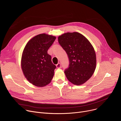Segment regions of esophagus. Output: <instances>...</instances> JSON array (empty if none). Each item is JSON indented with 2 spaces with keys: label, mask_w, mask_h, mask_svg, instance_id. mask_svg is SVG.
Returning a JSON list of instances; mask_svg holds the SVG:
<instances>
[{
  "label": "esophagus",
  "mask_w": 121,
  "mask_h": 121,
  "mask_svg": "<svg viewBox=\"0 0 121 121\" xmlns=\"http://www.w3.org/2000/svg\"><path fill=\"white\" fill-rule=\"evenodd\" d=\"M56 67H57V68H60L61 67V65L60 63H58L56 65Z\"/></svg>",
  "instance_id": "obj_1"
}]
</instances>
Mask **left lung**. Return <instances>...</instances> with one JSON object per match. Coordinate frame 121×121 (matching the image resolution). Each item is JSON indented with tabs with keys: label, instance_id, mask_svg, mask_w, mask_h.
Returning <instances> with one entry per match:
<instances>
[{
	"label": "left lung",
	"instance_id": "8db88e82",
	"mask_svg": "<svg viewBox=\"0 0 121 121\" xmlns=\"http://www.w3.org/2000/svg\"><path fill=\"white\" fill-rule=\"evenodd\" d=\"M58 40L69 59L68 67L65 70L67 79L76 85L83 84L91 78L96 68V54L92 45L77 32L64 33Z\"/></svg>",
	"mask_w": 121,
	"mask_h": 121
}]
</instances>
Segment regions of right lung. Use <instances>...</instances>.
<instances>
[{"mask_svg":"<svg viewBox=\"0 0 121 121\" xmlns=\"http://www.w3.org/2000/svg\"><path fill=\"white\" fill-rule=\"evenodd\" d=\"M56 37L45 33L30 39L26 45L22 55V68L27 79L37 87L48 84L54 75L56 65L52 62L47 51Z\"/></svg>","mask_w":121,"mask_h":121,"instance_id":"obj_1","label":"right lung"}]
</instances>
